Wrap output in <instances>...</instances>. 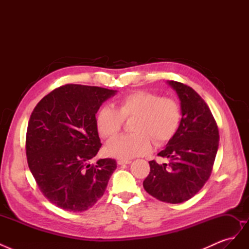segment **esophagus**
I'll use <instances>...</instances> for the list:
<instances>
[{
	"instance_id": "34e87169",
	"label": "esophagus",
	"mask_w": 249,
	"mask_h": 249,
	"mask_svg": "<svg viewBox=\"0 0 249 249\" xmlns=\"http://www.w3.org/2000/svg\"><path fill=\"white\" fill-rule=\"evenodd\" d=\"M132 161L130 160H118L117 161V164L118 165H124V164H130Z\"/></svg>"
}]
</instances>
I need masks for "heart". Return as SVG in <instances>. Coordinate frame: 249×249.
Wrapping results in <instances>:
<instances>
[{"label": "heart", "mask_w": 249, "mask_h": 249, "mask_svg": "<svg viewBox=\"0 0 249 249\" xmlns=\"http://www.w3.org/2000/svg\"><path fill=\"white\" fill-rule=\"evenodd\" d=\"M116 109L104 106L96 115V126L105 138H111L120 131L124 119H134L133 134L120 135L106 145L108 156L117 159H132L147 153L155 144H162L176 134L180 122V109L176 100L160 97L149 91H136L116 101Z\"/></svg>", "instance_id": "b5f03b06"}]
</instances>
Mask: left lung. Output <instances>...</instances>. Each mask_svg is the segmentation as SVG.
<instances>
[{"instance_id":"obj_1","label":"left lung","mask_w":249,"mask_h":249,"mask_svg":"<svg viewBox=\"0 0 249 249\" xmlns=\"http://www.w3.org/2000/svg\"><path fill=\"white\" fill-rule=\"evenodd\" d=\"M177 92L182 119L176 134L158 154L169 164L149 161L143 180L145 191L164 202L180 203L193 197L211 176L219 145V132L210 108L191 87L167 81Z\"/></svg>"}]
</instances>
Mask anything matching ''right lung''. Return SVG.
Segmentation results:
<instances>
[{"label": "right lung", "instance_id": "right-lung-1", "mask_svg": "<svg viewBox=\"0 0 249 249\" xmlns=\"http://www.w3.org/2000/svg\"><path fill=\"white\" fill-rule=\"evenodd\" d=\"M116 90L67 84L37 104L29 120L26 153L40 191L69 212L91 208L116 169L114 159L89 160L102 145L95 114Z\"/></svg>", "mask_w": 249, "mask_h": 249}]
</instances>
